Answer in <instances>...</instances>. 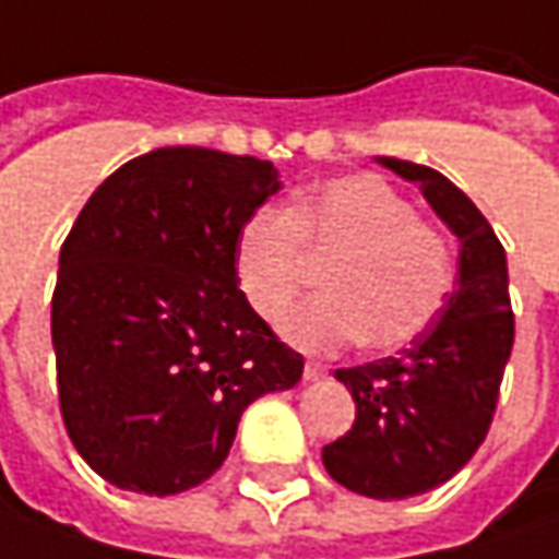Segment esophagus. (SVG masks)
<instances>
[{
  "label": "esophagus",
  "instance_id": "1",
  "mask_svg": "<svg viewBox=\"0 0 559 559\" xmlns=\"http://www.w3.org/2000/svg\"><path fill=\"white\" fill-rule=\"evenodd\" d=\"M329 377V367H322V364H316V360H307V367H304V379L307 382H319V379Z\"/></svg>",
  "mask_w": 559,
  "mask_h": 559
}]
</instances>
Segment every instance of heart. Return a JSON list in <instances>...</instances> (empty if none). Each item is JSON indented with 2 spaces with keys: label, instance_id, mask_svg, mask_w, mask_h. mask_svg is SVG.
I'll list each match as a JSON object with an SVG mask.
<instances>
[{
  "label": "heart",
  "instance_id": "obj_1",
  "mask_svg": "<svg viewBox=\"0 0 559 559\" xmlns=\"http://www.w3.org/2000/svg\"><path fill=\"white\" fill-rule=\"evenodd\" d=\"M325 290L284 316L281 335L307 354H335L367 338L377 350L417 342L445 310L455 255L414 202L373 174L319 182L290 209L259 205L234 247L247 304L278 319L325 265Z\"/></svg>",
  "mask_w": 559,
  "mask_h": 559
}]
</instances>
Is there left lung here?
I'll use <instances>...</instances> for the list:
<instances>
[{
    "label": "left lung",
    "instance_id": "8db88e82",
    "mask_svg": "<svg viewBox=\"0 0 559 559\" xmlns=\"http://www.w3.org/2000/svg\"><path fill=\"white\" fill-rule=\"evenodd\" d=\"M382 167L420 192L459 237V287L440 319L402 354L335 370L357 405L354 427L322 449L342 487L373 500H405L445 484L484 443L507 370L515 316L507 252L487 217L440 170L399 157Z\"/></svg>",
    "mask_w": 559,
    "mask_h": 559
}]
</instances>
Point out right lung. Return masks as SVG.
<instances>
[{"instance_id":"right-lung-1","label":"right lung","mask_w":559,"mask_h":559,"mask_svg":"<svg viewBox=\"0 0 559 559\" xmlns=\"http://www.w3.org/2000/svg\"><path fill=\"white\" fill-rule=\"evenodd\" d=\"M278 186L272 160L177 145L122 164L75 217L52 290L59 411L119 490L209 480L247 405L304 373L234 269L240 224Z\"/></svg>"}]
</instances>
